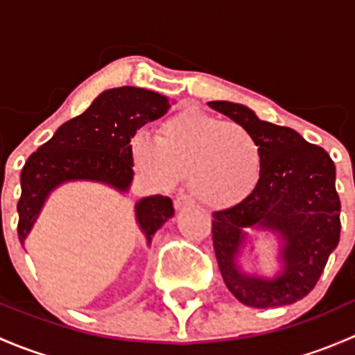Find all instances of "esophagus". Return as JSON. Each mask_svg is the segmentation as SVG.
Masks as SVG:
<instances>
[{"instance_id": "esophagus-1", "label": "esophagus", "mask_w": 355, "mask_h": 355, "mask_svg": "<svg viewBox=\"0 0 355 355\" xmlns=\"http://www.w3.org/2000/svg\"><path fill=\"white\" fill-rule=\"evenodd\" d=\"M173 204H175V207H177V209H182V207L192 206V204H194V200H192V198H189V196L180 194V196H177V198H175Z\"/></svg>"}]
</instances>
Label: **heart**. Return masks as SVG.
Here are the masks:
<instances>
[{
    "mask_svg": "<svg viewBox=\"0 0 355 355\" xmlns=\"http://www.w3.org/2000/svg\"><path fill=\"white\" fill-rule=\"evenodd\" d=\"M132 164L161 189L189 178L194 198L209 207H228L249 198L264 175V149L245 125L194 106L171 114L149 134L130 141Z\"/></svg>",
    "mask_w": 355,
    "mask_h": 355,
    "instance_id": "obj_1",
    "label": "heart"
}]
</instances>
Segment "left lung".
<instances>
[{"instance_id":"left-lung-1","label":"left lung","mask_w":355,"mask_h":355,"mask_svg":"<svg viewBox=\"0 0 355 355\" xmlns=\"http://www.w3.org/2000/svg\"><path fill=\"white\" fill-rule=\"evenodd\" d=\"M207 105L250 128L266 157L259 187L235 206L213 213V245L225 285L250 307L297 302L318 284L340 241L335 164L323 148L292 128L259 120L244 105ZM249 230L281 235L282 270L275 279L249 277L238 270L236 254L242 246H253Z\"/></svg>"}]
</instances>
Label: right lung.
<instances>
[{
	"mask_svg": "<svg viewBox=\"0 0 355 355\" xmlns=\"http://www.w3.org/2000/svg\"><path fill=\"white\" fill-rule=\"evenodd\" d=\"M168 110L166 96L125 85L101 92L84 113L65 121L22 168V196L17 204L22 245L48 196L65 182H101L127 192L134 178L132 137ZM173 214V202L166 196H149L135 204V218L148 244Z\"/></svg>",
	"mask_w": 355,
	"mask_h": 355,
	"instance_id": "add662e5",
	"label": "right lung"
}]
</instances>
